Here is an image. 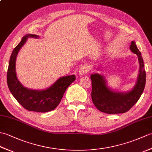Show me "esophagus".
<instances>
[{
    "mask_svg": "<svg viewBox=\"0 0 152 152\" xmlns=\"http://www.w3.org/2000/svg\"><path fill=\"white\" fill-rule=\"evenodd\" d=\"M89 68L86 66V65H83L82 66L80 67V69L79 70V73L81 74V75H83V74H86L89 72Z\"/></svg>",
    "mask_w": 152,
    "mask_h": 152,
    "instance_id": "esophagus-1",
    "label": "esophagus"
}]
</instances>
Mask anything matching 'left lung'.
Segmentation results:
<instances>
[{
	"label": "left lung",
	"instance_id": "left-lung-1",
	"mask_svg": "<svg viewBox=\"0 0 152 152\" xmlns=\"http://www.w3.org/2000/svg\"><path fill=\"white\" fill-rule=\"evenodd\" d=\"M130 50L137 55L140 64L137 82L131 91L126 93L115 92L106 86V80L101 74L91 75L92 101L96 108L102 112L114 114L127 112L136 104L142 94L146 77L144 61L134 41L131 42Z\"/></svg>",
	"mask_w": 152,
	"mask_h": 152
}]
</instances>
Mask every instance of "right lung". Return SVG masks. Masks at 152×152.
Listing matches in <instances>:
<instances>
[{"label": "right lung", "mask_w": 152, "mask_h": 152, "mask_svg": "<svg viewBox=\"0 0 152 152\" xmlns=\"http://www.w3.org/2000/svg\"><path fill=\"white\" fill-rule=\"evenodd\" d=\"M28 37L38 38V35L28 34L13 50L7 72V83L11 93L23 107L28 111L47 112L53 110L59 105L63 96L71 83L76 79L74 75L61 77L50 88L45 90H33L23 87L19 82L15 73V60L21 48Z\"/></svg>", "instance_id": "add662e5"}]
</instances>
